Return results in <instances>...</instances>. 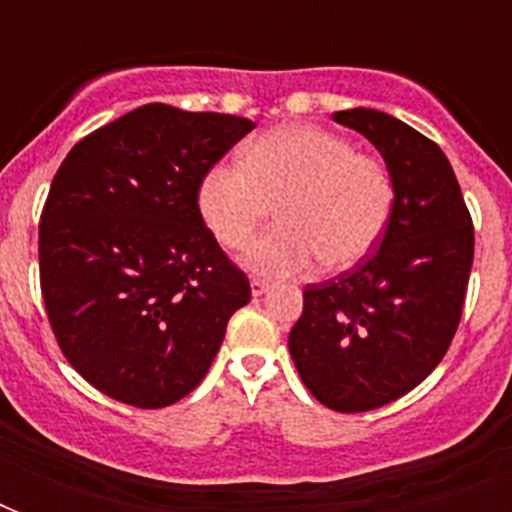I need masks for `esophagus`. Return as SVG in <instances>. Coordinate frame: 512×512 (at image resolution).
I'll use <instances>...</instances> for the list:
<instances>
[{"label":"esophagus","mask_w":512,"mask_h":512,"mask_svg":"<svg viewBox=\"0 0 512 512\" xmlns=\"http://www.w3.org/2000/svg\"><path fill=\"white\" fill-rule=\"evenodd\" d=\"M249 284H252V295H255V297L265 295V292L271 289V281H268V279H260V276H255V279L249 281Z\"/></svg>","instance_id":"obj_1"}]
</instances>
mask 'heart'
I'll return each mask as SVG.
<instances>
[{"label": "heart", "instance_id": "heart-1", "mask_svg": "<svg viewBox=\"0 0 512 512\" xmlns=\"http://www.w3.org/2000/svg\"><path fill=\"white\" fill-rule=\"evenodd\" d=\"M196 207L225 249H244L276 207L279 225L249 247L244 263L276 279L321 265L345 271L385 236L396 207L388 164L335 132L284 124L249 140L239 164H212Z\"/></svg>", "mask_w": 512, "mask_h": 512}]
</instances>
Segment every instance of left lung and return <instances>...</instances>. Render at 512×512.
Segmentation results:
<instances>
[{
    "label": "left lung",
    "instance_id": "left-lung-1",
    "mask_svg": "<svg viewBox=\"0 0 512 512\" xmlns=\"http://www.w3.org/2000/svg\"><path fill=\"white\" fill-rule=\"evenodd\" d=\"M332 119L377 146L396 207L377 252L305 287L289 353L316 401L356 414L406 396L441 364L460 327L476 239L452 164L433 140L374 108Z\"/></svg>",
    "mask_w": 512,
    "mask_h": 512
}]
</instances>
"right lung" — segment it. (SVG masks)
<instances>
[{
    "instance_id": "right-lung-1",
    "label": "right lung",
    "mask_w": 512,
    "mask_h": 512,
    "mask_svg": "<svg viewBox=\"0 0 512 512\" xmlns=\"http://www.w3.org/2000/svg\"><path fill=\"white\" fill-rule=\"evenodd\" d=\"M249 119L140 106L76 143L39 223L44 311L92 388L138 409L191 393L252 289L196 207Z\"/></svg>"
}]
</instances>
